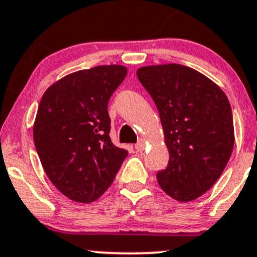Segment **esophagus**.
<instances>
[{
	"instance_id": "1",
	"label": "esophagus",
	"mask_w": 257,
	"mask_h": 257,
	"mask_svg": "<svg viewBox=\"0 0 257 257\" xmlns=\"http://www.w3.org/2000/svg\"><path fill=\"white\" fill-rule=\"evenodd\" d=\"M146 146H147L146 141H144V139H141V141L136 144V149L138 152H143L144 149H146Z\"/></svg>"
}]
</instances>
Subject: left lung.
Here are the masks:
<instances>
[{"instance_id":"8db88e82","label":"left lung","mask_w":257,"mask_h":257,"mask_svg":"<svg viewBox=\"0 0 257 257\" xmlns=\"http://www.w3.org/2000/svg\"><path fill=\"white\" fill-rule=\"evenodd\" d=\"M137 76L153 99L169 152L168 166L157 173L161 188L189 202L216 183L235 143L226 94L195 69L179 64L143 66Z\"/></svg>"}]
</instances>
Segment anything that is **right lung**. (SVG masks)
Here are the masks:
<instances>
[{
    "label": "right lung",
    "instance_id": "add662e5",
    "mask_svg": "<svg viewBox=\"0 0 257 257\" xmlns=\"http://www.w3.org/2000/svg\"><path fill=\"white\" fill-rule=\"evenodd\" d=\"M126 68L95 66L69 74L42 95L34 142L45 173L70 200L90 203L110 187L128 156L109 137L108 103Z\"/></svg>",
    "mask_w": 257,
    "mask_h": 257
}]
</instances>
